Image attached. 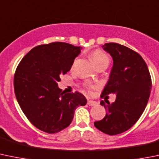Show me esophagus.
Instances as JSON below:
<instances>
[{"label":"esophagus","instance_id":"34e87169","mask_svg":"<svg viewBox=\"0 0 159 159\" xmlns=\"http://www.w3.org/2000/svg\"><path fill=\"white\" fill-rule=\"evenodd\" d=\"M87 104L89 105V106H96V105H97V102L96 101H93V100H88V102H87Z\"/></svg>","mask_w":159,"mask_h":159}]
</instances>
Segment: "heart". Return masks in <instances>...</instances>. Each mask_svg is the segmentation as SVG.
Wrapping results in <instances>:
<instances>
[{
	"mask_svg": "<svg viewBox=\"0 0 159 159\" xmlns=\"http://www.w3.org/2000/svg\"><path fill=\"white\" fill-rule=\"evenodd\" d=\"M89 56H90V59H91V60L93 61V63H94L95 66H96V67H97L98 66H100V65H102V64H109V61H110L109 56H108L107 54H106L104 52L102 51V50L100 49L93 50V51L90 52ZM75 64V61L73 63L72 67H74ZM95 87H96L95 85H93V84H89V83H88V84H86L85 85H84V88L86 89V90L89 92V93H90V92L92 91V89H94Z\"/></svg>",
	"mask_w": 159,
	"mask_h": 159,
	"instance_id": "b5f03b06",
	"label": "heart"
}]
</instances>
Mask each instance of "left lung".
Masks as SVG:
<instances>
[{"mask_svg":"<svg viewBox=\"0 0 159 159\" xmlns=\"http://www.w3.org/2000/svg\"><path fill=\"white\" fill-rule=\"evenodd\" d=\"M114 60L110 78L100 97L116 94L114 103L100 104L107 111L104 118L95 121L96 128L113 136L129 129L143 114L149 100L151 78L146 63L139 53L117 43L103 45Z\"/></svg>","mask_w":159,"mask_h":159,"instance_id":"1","label":"left lung"}]
</instances>
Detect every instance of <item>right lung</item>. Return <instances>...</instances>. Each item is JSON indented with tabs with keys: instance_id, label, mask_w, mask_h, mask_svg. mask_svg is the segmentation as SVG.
Instances as JSON below:
<instances>
[{
	"instance_id": "right-lung-1",
	"label": "right lung",
	"mask_w": 159,
	"mask_h": 159,
	"mask_svg": "<svg viewBox=\"0 0 159 159\" xmlns=\"http://www.w3.org/2000/svg\"><path fill=\"white\" fill-rule=\"evenodd\" d=\"M81 48L64 42L41 44L18 65L15 94L24 115L38 129L59 133L69 126L77 107L86 104L81 93H64L58 88L60 76L70 70Z\"/></svg>"
}]
</instances>
